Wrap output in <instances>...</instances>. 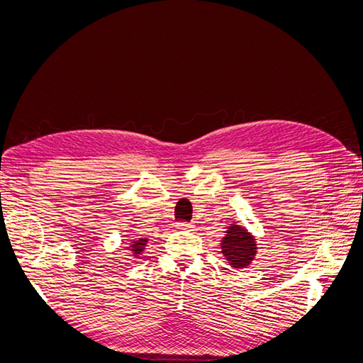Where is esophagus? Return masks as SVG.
Listing matches in <instances>:
<instances>
[{
    "instance_id": "esophagus-1",
    "label": "esophagus",
    "mask_w": 363,
    "mask_h": 363,
    "mask_svg": "<svg viewBox=\"0 0 363 363\" xmlns=\"http://www.w3.org/2000/svg\"><path fill=\"white\" fill-rule=\"evenodd\" d=\"M175 228H177V230H189V232H192L194 224L186 223V221H179L177 224H175Z\"/></svg>"
}]
</instances>
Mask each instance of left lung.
Wrapping results in <instances>:
<instances>
[{
    "mask_svg": "<svg viewBox=\"0 0 363 363\" xmlns=\"http://www.w3.org/2000/svg\"><path fill=\"white\" fill-rule=\"evenodd\" d=\"M223 255L233 268H245L256 255V242L245 228L239 225L228 227L223 240Z\"/></svg>",
    "mask_w": 363,
    "mask_h": 363,
    "instance_id": "1",
    "label": "left lung"
}]
</instances>
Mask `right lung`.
I'll use <instances>...</instances> for the list:
<instances>
[{
    "mask_svg": "<svg viewBox=\"0 0 363 363\" xmlns=\"http://www.w3.org/2000/svg\"><path fill=\"white\" fill-rule=\"evenodd\" d=\"M145 242H147V239H139V240H135L133 245H131V248H133L131 251L135 252V256H139V255H140V251H144Z\"/></svg>",
    "mask_w": 363,
    "mask_h": 363,
    "instance_id": "obj_1",
    "label": "right lung"
}]
</instances>
